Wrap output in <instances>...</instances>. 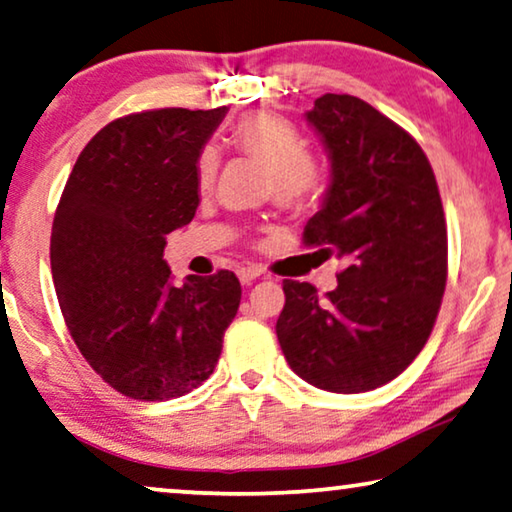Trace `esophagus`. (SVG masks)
<instances>
[{
  "label": "esophagus",
  "instance_id": "obj_1",
  "mask_svg": "<svg viewBox=\"0 0 512 512\" xmlns=\"http://www.w3.org/2000/svg\"><path fill=\"white\" fill-rule=\"evenodd\" d=\"M262 273H264V269H259V266H243V269H239V280L243 285H250L253 280L262 276Z\"/></svg>",
  "mask_w": 512,
  "mask_h": 512
}]
</instances>
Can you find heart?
<instances>
[{
  "label": "heart",
  "instance_id": "1",
  "mask_svg": "<svg viewBox=\"0 0 512 512\" xmlns=\"http://www.w3.org/2000/svg\"><path fill=\"white\" fill-rule=\"evenodd\" d=\"M234 146L269 169L271 197L283 211L301 213L315 204L322 192V169L308 153L304 134L290 120L273 111L243 115L232 129ZM218 153L204 148L197 157L201 187L213 183Z\"/></svg>",
  "mask_w": 512,
  "mask_h": 512
}]
</instances>
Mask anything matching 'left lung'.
<instances>
[{
  "instance_id": "8db88e82",
  "label": "left lung",
  "mask_w": 512,
  "mask_h": 512,
  "mask_svg": "<svg viewBox=\"0 0 512 512\" xmlns=\"http://www.w3.org/2000/svg\"><path fill=\"white\" fill-rule=\"evenodd\" d=\"M306 120L331 181L306 246L343 262L336 290L283 280L276 322L290 369L320 390L369 392L420 355L448 280V229L436 176L397 122L350 95H322Z\"/></svg>"
}]
</instances>
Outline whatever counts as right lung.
<instances>
[{
  "mask_svg": "<svg viewBox=\"0 0 512 512\" xmlns=\"http://www.w3.org/2000/svg\"><path fill=\"white\" fill-rule=\"evenodd\" d=\"M227 109L118 118L78 155L57 204L50 269L78 350L113 390L167 401L211 376L241 304L232 271L171 283L167 234L199 206L197 157Z\"/></svg>",
  "mask_w": 512,
  "mask_h": 512,
  "instance_id": "right-lung-1",
  "label": "right lung"
}]
</instances>
